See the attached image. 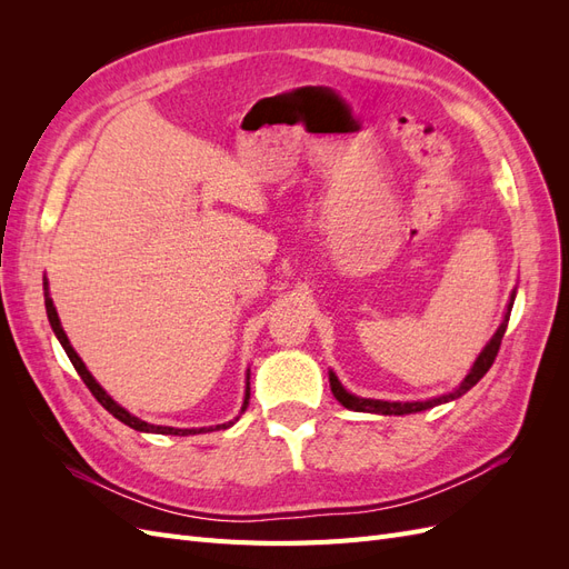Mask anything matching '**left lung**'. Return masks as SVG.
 <instances>
[{"label":"left lung","mask_w":569,"mask_h":569,"mask_svg":"<svg viewBox=\"0 0 569 569\" xmlns=\"http://www.w3.org/2000/svg\"><path fill=\"white\" fill-rule=\"evenodd\" d=\"M512 301H515V289L510 295V303H508V313L501 322V327H498L496 335L489 339V343L485 347V351H481L475 360V366L470 368V372L465 375V380L449 393L443 396H437V399H427V401H380V399H363V396H356L351 391H347L341 387V382L337 380V375L330 372V387H332V393L335 399L349 410H356V412H377V416H408V412H420V410H427V408H435L439 403H449V401H456L460 399L462 393H468L481 377H485L489 372V368L493 366V360L498 356V349H501V339L506 335V327H508V320H510V311H512Z\"/></svg>","instance_id":"1"}]
</instances>
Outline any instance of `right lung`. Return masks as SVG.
Returning <instances> with one entry per match:
<instances>
[{"instance_id": "add662e5", "label": "right lung", "mask_w": 569, "mask_h": 569, "mask_svg": "<svg viewBox=\"0 0 569 569\" xmlns=\"http://www.w3.org/2000/svg\"><path fill=\"white\" fill-rule=\"evenodd\" d=\"M44 306H47V318H49V325H51V330H54V335H57V339L61 341V347H63V351H66V356L71 358V363H73V368L78 370V375H80V380L88 385V389L92 391V396L94 399L104 406L111 416L116 418V420H120L123 425H128V427H132V429H137V432H153V435H176V437H187V435H203V432H213V429H228V427H232L234 422L230 420V422H222V425H216V427H199V429H178V427H163V425H149V422H144V420H140V418H134L132 412H128L123 406H118L111 396L101 389V385L94 380V377L90 375V370L84 368V363L80 360V356L76 353V349L71 347V341H68V337H66V332H63V327H61V320H59V313H57V308H54V301H51V297H49V287H47V280H44ZM247 406H249V372H247V391H244V403H242V412L247 410ZM237 420V418H234Z\"/></svg>"}]
</instances>
